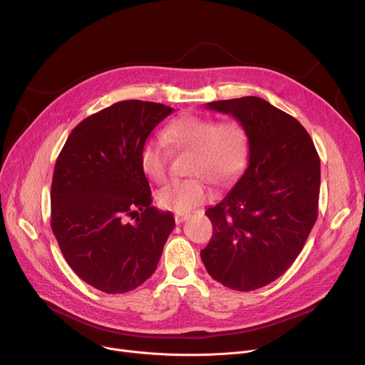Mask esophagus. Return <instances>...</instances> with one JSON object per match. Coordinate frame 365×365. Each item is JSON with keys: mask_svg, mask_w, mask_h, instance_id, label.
I'll return each mask as SVG.
<instances>
[{"mask_svg": "<svg viewBox=\"0 0 365 365\" xmlns=\"http://www.w3.org/2000/svg\"><path fill=\"white\" fill-rule=\"evenodd\" d=\"M187 220V215L186 214H175V221L176 224H182Z\"/></svg>", "mask_w": 365, "mask_h": 365, "instance_id": "1", "label": "esophagus"}]
</instances>
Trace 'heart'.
<instances>
[{
    "label": "heart",
    "instance_id": "1",
    "mask_svg": "<svg viewBox=\"0 0 365 365\" xmlns=\"http://www.w3.org/2000/svg\"><path fill=\"white\" fill-rule=\"evenodd\" d=\"M166 138L178 148L193 151L189 173L196 178L172 180L160 187L155 202L162 210L189 212L211 195L205 178L215 186H227L247 160L248 135L235 120L185 115L168 125ZM140 163L150 180L160 183L168 175L169 154L160 141L148 140L141 148Z\"/></svg>",
    "mask_w": 365,
    "mask_h": 365
}]
</instances>
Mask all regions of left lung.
Instances as JSON below:
<instances>
[{
    "mask_svg": "<svg viewBox=\"0 0 365 365\" xmlns=\"http://www.w3.org/2000/svg\"><path fill=\"white\" fill-rule=\"evenodd\" d=\"M247 131L248 166L227 196L205 211L212 238L200 258L225 287L250 292L279 279L318 218L321 160L304 127L258 96L207 102Z\"/></svg>",
    "mask_w": 365,
    "mask_h": 365,
    "instance_id": "1",
    "label": "left lung"
}]
</instances>
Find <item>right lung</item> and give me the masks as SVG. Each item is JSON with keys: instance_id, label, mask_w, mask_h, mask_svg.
Returning a JSON list of instances; mask_svg holds the SVG:
<instances>
[{"instance_id": "1", "label": "right lung", "mask_w": 365, "mask_h": 365, "mask_svg": "<svg viewBox=\"0 0 365 365\" xmlns=\"http://www.w3.org/2000/svg\"><path fill=\"white\" fill-rule=\"evenodd\" d=\"M172 111L158 102H117L79 123L56 160L51 231L71 269L101 292L143 284L175 228L170 212L151 206L140 163L147 137Z\"/></svg>"}]
</instances>
